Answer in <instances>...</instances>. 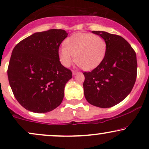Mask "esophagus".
I'll list each match as a JSON object with an SVG mask.
<instances>
[{"mask_svg":"<svg viewBox=\"0 0 149 149\" xmlns=\"http://www.w3.org/2000/svg\"><path fill=\"white\" fill-rule=\"evenodd\" d=\"M78 73V71H72V74H73V76H75V75H76Z\"/></svg>","mask_w":149,"mask_h":149,"instance_id":"obj_1","label":"esophagus"}]
</instances>
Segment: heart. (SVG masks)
<instances>
[{"instance_id": "obj_1", "label": "heart", "mask_w": 149, "mask_h": 149, "mask_svg": "<svg viewBox=\"0 0 149 149\" xmlns=\"http://www.w3.org/2000/svg\"><path fill=\"white\" fill-rule=\"evenodd\" d=\"M65 46L59 49V58L63 66L69 67L74 59L85 70L97 67L106 56V40L89 33H75L67 39Z\"/></svg>"}]
</instances>
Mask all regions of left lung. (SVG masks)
<instances>
[{
  "instance_id": "8db88e82",
  "label": "left lung",
  "mask_w": 149,
  "mask_h": 149,
  "mask_svg": "<svg viewBox=\"0 0 149 149\" xmlns=\"http://www.w3.org/2000/svg\"><path fill=\"white\" fill-rule=\"evenodd\" d=\"M92 33L106 40L107 49L102 62L89 72H84V93L88 103L100 108L113 107L126 98L137 77L135 51L125 38L106 31Z\"/></svg>"
}]
</instances>
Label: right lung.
<instances>
[{
  "mask_svg": "<svg viewBox=\"0 0 149 149\" xmlns=\"http://www.w3.org/2000/svg\"><path fill=\"white\" fill-rule=\"evenodd\" d=\"M68 36L63 29L36 32L12 51L7 76L17 101L31 112L44 113L61 104L71 71L61 63L58 49Z\"/></svg>",
  "mask_w": 149,
  "mask_h": 149,
  "instance_id": "right-lung-1",
  "label": "right lung"
}]
</instances>
